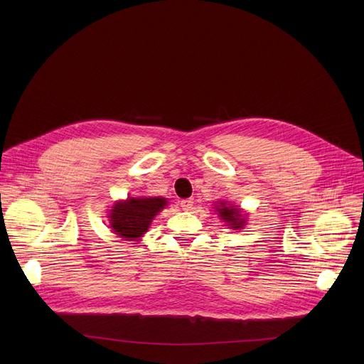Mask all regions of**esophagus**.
Returning a JSON list of instances; mask_svg holds the SVG:
<instances>
[{"mask_svg":"<svg viewBox=\"0 0 364 364\" xmlns=\"http://www.w3.org/2000/svg\"><path fill=\"white\" fill-rule=\"evenodd\" d=\"M193 203H194V200L191 199V197H190V199H184V200L180 202L183 210H190L193 208Z\"/></svg>","mask_w":364,"mask_h":364,"instance_id":"34e87169","label":"esophagus"}]
</instances>
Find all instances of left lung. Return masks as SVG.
<instances>
[{
    "mask_svg": "<svg viewBox=\"0 0 364 364\" xmlns=\"http://www.w3.org/2000/svg\"><path fill=\"white\" fill-rule=\"evenodd\" d=\"M219 212L220 219H223L225 222L229 223V226L232 229H241L245 223L244 218L240 215L238 208L234 206H226L225 202H220V208L216 209Z\"/></svg>",
    "mask_w": 364,
    "mask_h": 364,
    "instance_id": "left-lung-1",
    "label": "left lung"
}]
</instances>
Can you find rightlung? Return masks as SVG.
Segmentation results:
<instances>
[{
    "label": "right lung",
    "instance_id": "right-lung-1",
    "mask_svg": "<svg viewBox=\"0 0 364 364\" xmlns=\"http://www.w3.org/2000/svg\"><path fill=\"white\" fill-rule=\"evenodd\" d=\"M167 200L164 197H129L117 202L110 212V228L119 237L134 241L142 237L154 216L164 209Z\"/></svg>",
    "mask_w": 364,
    "mask_h": 364
}]
</instances>
